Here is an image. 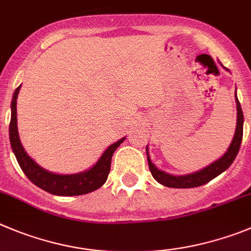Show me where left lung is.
Segmentation results:
<instances>
[{
	"label": "left lung",
	"instance_id": "8db88e82",
	"mask_svg": "<svg viewBox=\"0 0 251 251\" xmlns=\"http://www.w3.org/2000/svg\"><path fill=\"white\" fill-rule=\"evenodd\" d=\"M226 70V68H225ZM229 71V70H227ZM235 102H236V128H235V134L233 137L230 146L226 149L224 154L219 159L215 162L210 163L208 167L203 168L201 171H197L194 173L189 174H183V176H174V174H169L164 171L158 169L157 165L154 164L151 160L148 151V146H147V159H148L149 171H151V176L158 183L168 188H195L204 185L211 179H214L223 172H225L227 168L230 167L231 163L238 155V151L240 149L241 141H243V124H244V116H243V110H241L240 102H239L238 97H236L235 92Z\"/></svg>",
	"mask_w": 251,
	"mask_h": 251
}]
</instances>
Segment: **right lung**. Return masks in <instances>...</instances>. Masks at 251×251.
Instances as JSON below:
<instances>
[{"label": "right lung", "mask_w": 251, "mask_h": 251, "mask_svg": "<svg viewBox=\"0 0 251 251\" xmlns=\"http://www.w3.org/2000/svg\"><path fill=\"white\" fill-rule=\"evenodd\" d=\"M20 87H17L13 93L11 102V122H10V142L13 154L20 164L21 169L26 174L27 178L41 189L61 197H72V195H82L94 192L105 183L110 171V162L114 151L123 143L126 137L121 138L116 143L110 144L96 164L89 169L75 174H57L50 172L41 165L37 164L20 141L17 127V97L20 93Z\"/></svg>", "instance_id": "right-lung-1"}]
</instances>
